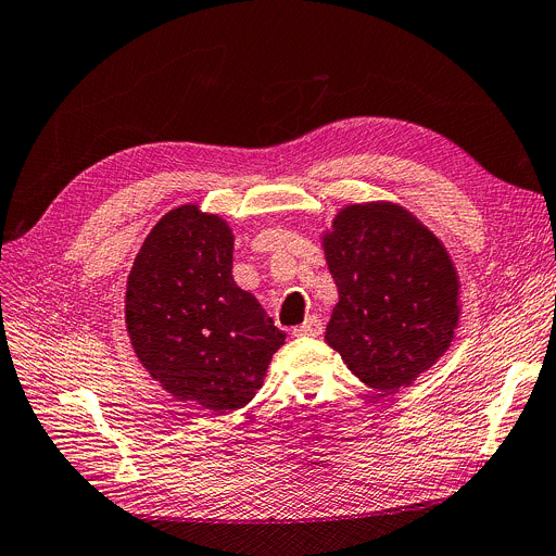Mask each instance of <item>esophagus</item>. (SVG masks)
Here are the masks:
<instances>
[{
	"label": "esophagus",
	"instance_id": "1",
	"mask_svg": "<svg viewBox=\"0 0 556 556\" xmlns=\"http://www.w3.org/2000/svg\"><path fill=\"white\" fill-rule=\"evenodd\" d=\"M319 332H321V319H317L315 315L306 317L304 324L292 328L294 338H315V336H319Z\"/></svg>",
	"mask_w": 556,
	"mask_h": 556
}]
</instances>
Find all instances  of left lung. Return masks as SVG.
<instances>
[{
  "label": "left lung",
  "instance_id": "8db88e82",
  "mask_svg": "<svg viewBox=\"0 0 556 556\" xmlns=\"http://www.w3.org/2000/svg\"><path fill=\"white\" fill-rule=\"evenodd\" d=\"M321 248L338 286L326 344L366 387H412L458 328L460 281L447 248L391 201L342 207Z\"/></svg>",
  "mask_w": 556,
  "mask_h": 556
}]
</instances>
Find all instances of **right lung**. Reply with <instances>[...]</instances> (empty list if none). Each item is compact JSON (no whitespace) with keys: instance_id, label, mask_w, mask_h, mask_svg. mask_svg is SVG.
<instances>
[{"instance_id":"right-lung-1","label":"right lung","mask_w":556,"mask_h":556,"mask_svg":"<svg viewBox=\"0 0 556 556\" xmlns=\"http://www.w3.org/2000/svg\"><path fill=\"white\" fill-rule=\"evenodd\" d=\"M226 218L188 203L142 241L127 279L125 324L138 362L180 402L228 414L262 389L283 346L264 306L232 277Z\"/></svg>"}]
</instances>
